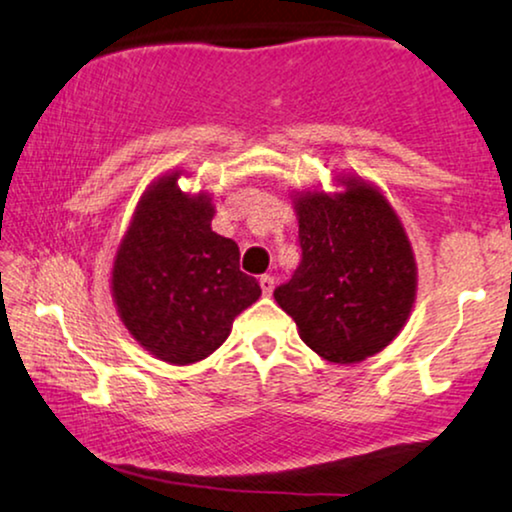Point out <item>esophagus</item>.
<instances>
[{
	"mask_svg": "<svg viewBox=\"0 0 512 512\" xmlns=\"http://www.w3.org/2000/svg\"><path fill=\"white\" fill-rule=\"evenodd\" d=\"M260 286H262V293H264V295H272L274 286H276V279H274L272 274H264L262 279H260Z\"/></svg>",
	"mask_w": 512,
	"mask_h": 512,
	"instance_id": "esophagus-1",
	"label": "esophagus"
}]
</instances>
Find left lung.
I'll return each mask as SVG.
<instances>
[{"label":"left lung","instance_id":"1","mask_svg":"<svg viewBox=\"0 0 512 512\" xmlns=\"http://www.w3.org/2000/svg\"><path fill=\"white\" fill-rule=\"evenodd\" d=\"M341 193H295L303 260L274 291L303 341L338 365L377 355L408 322L417 264L396 209L360 176Z\"/></svg>","mask_w":512,"mask_h":512}]
</instances>
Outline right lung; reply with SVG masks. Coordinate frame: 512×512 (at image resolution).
Masks as SVG:
<instances>
[{
  "instance_id": "1",
  "label": "right lung",
  "mask_w": 512,
  "mask_h": 512,
  "mask_svg": "<svg viewBox=\"0 0 512 512\" xmlns=\"http://www.w3.org/2000/svg\"><path fill=\"white\" fill-rule=\"evenodd\" d=\"M178 176H159L140 197L114 257L112 298L147 353L193 365L229 338L262 288L240 272L238 245L212 231V197L183 193Z\"/></svg>"
}]
</instances>
